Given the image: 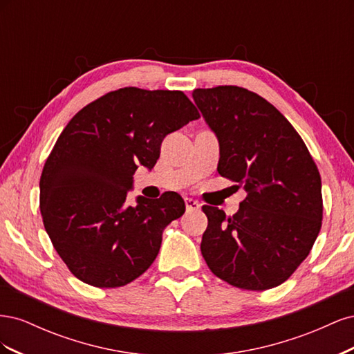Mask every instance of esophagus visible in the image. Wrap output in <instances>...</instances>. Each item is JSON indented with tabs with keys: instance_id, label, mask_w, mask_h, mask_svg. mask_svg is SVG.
<instances>
[{
	"instance_id": "34e87169",
	"label": "esophagus",
	"mask_w": 354,
	"mask_h": 354,
	"mask_svg": "<svg viewBox=\"0 0 354 354\" xmlns=\"http://www.w3.org/2000/svg\"><path fill=\"white\" fill-rule=\"evenodd\" d=\"M185 202H186V209L187 211H199L201 209V203L198 201H195V199L186 198Z\"/></svg>"
}]
</instances>
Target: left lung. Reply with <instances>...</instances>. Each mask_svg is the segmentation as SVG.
Here are the masks:
<instances>
[{
	"label": "left lung",
	"mask_w": 354,
	"mask_h": 354,
	"mask_svg": "<svg viewBox=\"0 0 354 354\" xmlns=\"http://www.w3.org/2000/svg\"><path fill=\"white\" fill-rule=\"evenodd\" d=\"M220 145L218 174L243 185L239 211L202 207L201 252L227 283L264 291L301 264L322 226V181L303 138L259 94L236 85L192 93Z\"/></svg>",
	"instance_id": "1"
}]
</instances>
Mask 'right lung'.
<instances>
[{
  "mask_svg": "<svg viewBox=\"0 0 354 354\" xmlns=\"http://www.w3.org/2000/svg\"><path fill=\"white\" fill-rule=\"evenodd\" d=\"M199 113L183 91L125 87L82 108L59 136L39 180V209L73 276L97 288L133 282L155 261L168 224L185 214L176 192L137 196L138 165L152 169L164 137Z\"/></svg>",
  "mask_w": 354,
  "mask_h": 354,
  "instance_id": "add662e5",
  "label": "right lung"
}]
</instances>
